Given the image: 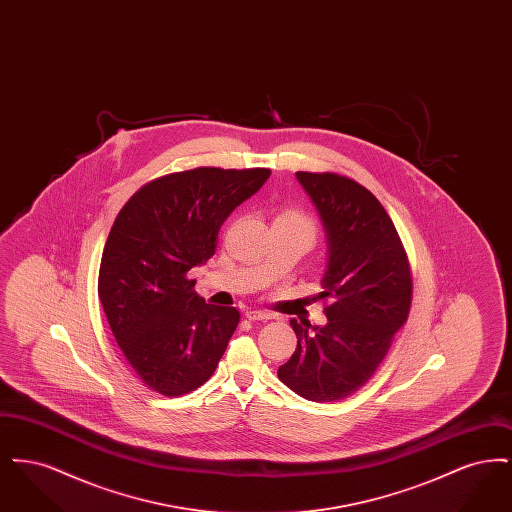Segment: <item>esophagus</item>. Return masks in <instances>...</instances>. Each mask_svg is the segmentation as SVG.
<instances>
[{"label":"esophagus","mask_w":512,"mask_h":512,"mask_svg":"<svg viewBox=\"0 0 512 512\" xmlns=\"http://www.w3.org/2000/svg\"><path fill=\"white\" fill-rule=\"evenodd\" d=\"M245 317L249 318V320H268V318H272L270 313L267 311H257V309H249L247 313H245Z\"/></svg>","instance_id":"obj_1"}]
</instances>
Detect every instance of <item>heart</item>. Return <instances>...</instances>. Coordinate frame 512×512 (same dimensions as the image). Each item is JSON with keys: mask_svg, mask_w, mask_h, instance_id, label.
<instances>
[{"mask_svg": "<svg viewBox=\"0 0 512 512\" xmlns=\"http://www.w3.org/2000/svg\"><path fill=\"white\" fill-rule=\"evenodd\" d=\"M274 224H290V226H295V228L307 232L311 238H315V222L309 215H305L299 209H293V207L280 209L274 217Z\"/></svg>", "mask_w": 512, "mask_h": 512, "instance_id": "obj_1", "label": "heart"}]
</instances>
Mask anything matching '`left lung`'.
<instances>
[{"label": "left lung", "instance_id": "left-lung-1", "mask_svg": "<svg viewBox=\"0 0 512 512\" xmlns=\"http://www.w3.org/2000/svg\"><path fill=\"white\" fill-rule=\"evenodd\" d=\"M326 234L318 299L326 324L297 322V347L278 378L309 401H338L363 388L411 309L405 249L382 203L359 182L334 172H295Z\"/></svg>", "mask_w": 512, "mask_h": 512}]
</instances>
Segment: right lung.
<instances>
[{"mask_svg":"<svg viewBox=\"0 0 512 512\" xmlns=\"http://www.w3.org/2000/svg\"><path fill=\"white\" fill-rule=\"evenodd\" d=\"M268 176V169L215 167L167 174L132 195L113 222L99 265V301L147 388L184 395L219 365L240 313L205 303L186 272L215 255L222 222Z\"/></svg>","mask_w":512,"mask_h":512,"instance_id":"1","label":"right lung"}]
</instances>
